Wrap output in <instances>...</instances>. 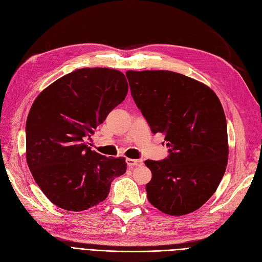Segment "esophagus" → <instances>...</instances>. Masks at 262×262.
I'll return each mask as SVG.
<instances>
[{
  "label": "esophagus",
  "instance_id": "obj_1",
  "mask_svg": "<svg viewBox=\"0 0 262 262\" xmlns=\"http://www.w3.org/2000/svg\"><path fill=\"white\" fill-rule=\"evenodd\" d=\"M143 164V160L141 159H131V158H128L127 159V165L129 167H135V166H141Z\"/></svg>",
  "mask_w": 262,
  "mask_h": 262
}]
</instances>
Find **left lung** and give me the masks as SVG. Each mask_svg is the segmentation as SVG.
<instances>
[{"instance_id":"8db88e82","label":"left lung","mask_w":262,"mask_h":262,"mask_svg":"<svg viewBox=\"0 0 262 262\" xmlns=\"http://www.w3.org/2000/svg\"><path fill=\"white\" fill-rule=\"evenodd\" d=\"M135 104L152 133H164L168 158L145 160L148 202L161 212L197 210L218 188L228 165L227 119L218 96L193 78L169 70H128Z\"/></svg>"}]
</instances>
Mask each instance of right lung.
I'll list each match as a JSON object with an SVG mask.
<instances>
[{"label": "right lung", "mask_w": 262, "mask_h": 262, "mask_svg": "<svg viewBox=\"0 0 262 262\" xmlns=\"http://www.w3.org/2000/svg\"><path fill=\"white\" fill-rule=\"evenodd\" d=\"M119 70L81 68L45 88L26 122V158L41 191L58 208L83 211L103 202L124 157L108 158L84 143L128 93Z\"/></svg>", "instance_id": "1"}]
</instances>
